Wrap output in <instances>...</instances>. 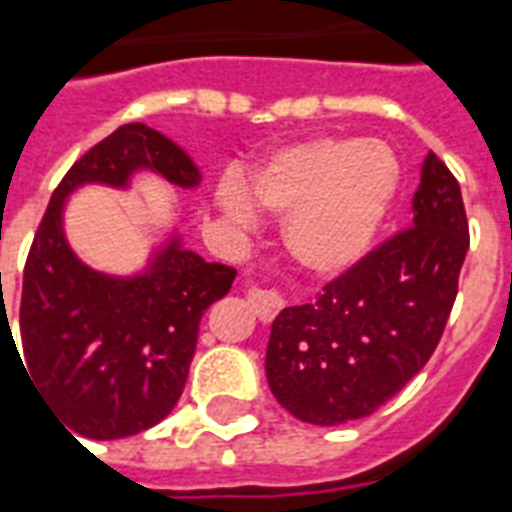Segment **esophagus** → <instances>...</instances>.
I'll list each match as a JSON object with an SVG mask.
<instances>
[{"label":"esophagus","mask_w":512,"mask_h":512,"mask_svg":"<svg viewBox=\"0 0 512 512\" xmlns=\"http://www.w3.org/2000/svg\"><path fill=\"white\" fill-rule=\"evenodd\" d=\"M247 300L260 322H271V319L284 308V300L279 292L260 290V287H252V290L247 292Z\"/></svg>","instance_id":"esophagus-1"}]
</instances>
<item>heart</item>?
I'll use <instances>...</instances> for the list:
<instances>
[{
    "label": "heart",
    "mask_w": 512,
    "mask_h": 512,
    "mask_svg": "<svg viewBox=\"0 0 512 512\" xmlns=\"http://www.w3.org/2000/svg\"><path fill=\"white\" fill-rule=\"evenodd\" d=\"M400 182L392 152L349 136H314L284 147L247 182L250 204L284 220V247L314 276L346 271L370 247ZM217 206L247 228L252 209L225 185Z\"/></svg>",
    "instance_id": "obj_1"
}]
</instances>
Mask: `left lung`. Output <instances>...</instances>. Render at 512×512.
<instances>
[{"instance_id": "obj_1", "label": "left lung", "mask_w": 512, "mask_h": 512, "mask_svg": "<svg viewBox=\"0 0 512 512\" xmlns=\"http://www.w3.org/2000/svg\"><path fill=\"white\" fill-rule=\"evenodd\" d=\"M467 249L459 182L429 152L411 225L327 282L317 298L273 319L265 351L273 397L319 427L378 411L438 349Z\"/></svg>"}]
</instances>
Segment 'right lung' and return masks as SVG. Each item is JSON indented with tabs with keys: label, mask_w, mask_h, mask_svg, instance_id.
I'll use <instances>...</instances> for the list:
<instances>
[{
	"label": "right lung",
	"mask_w": 512,
	"mask_h": 512,
	"mask_svg": "<svg viewBox=\"0 0 512 512\" xmlns=\"http://www.w3.org/2000/svg\"><path fill=\"white\" fill-rule=\"evenodd\" d=\"M142 169L177 187L201 182L171 139L144 123L120 126L66 171L23 268V370L61 424L91 440L136 435L169 416L201 317L236 279V268L206 263L177 236L136 276H107L77 260L61 222L66 195L88 182L126 187Z\"/></svg>",
	"instance_id": "1"
}]
</instances>
